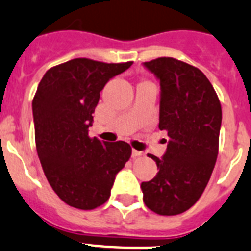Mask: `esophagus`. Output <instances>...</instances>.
<instances>
[{
	"mask_svg": "<svg viewBox=\"0 0 251 251\" xmlns=\"http://www.w3.org/2000/svg\"><path fill=\"white\" fill-rule=\"evenodd\" d=\"M144 155V152L143 151H139V150H132V156L134 158H138V156H143Z\"/></svg>",
	"mask_w": 251,
	"mask_h": 251,
	"instance_id": "obj_1",
	"label": "esophagus"
}]
</instances>
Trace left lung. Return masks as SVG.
Instances as JSON below:
<instances>
[{
    "instance_id": "1",
    "label": "left lung",
    "mask_w": 251,
    "mask_h": 251,
    "mask_svg": "<svg viewBox=\"0 0 251 251\" xmlns=\"http://www.w3.org/2000/svg\"><path fill=\"white\" fill-rule=\"evenodd\" d=\"M144 65L160 80L159 128L168 132L163 159L152 154L159 168L141 183L143 200L152 212L174 216L189 210L210 180L219 154L221 103L201 71L174 58H156Z\"/></svg>"
}]
</instances>
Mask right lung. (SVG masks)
Wrapping results in <instances>:
<instances>
[{
  "label": "right lung",
  "instance_id": "1",
  "mask_svg": "<svg viewBox=\"0 0 251 251\" xmlns=\"http://www.w3.org/2000/svg\"><path fill=\"white\" fill-rule=\"evenodd\" d=\"M131 64L75 58L50 68L36 89L32 113L41 167L58 197L74 208L93 210L107 201L131 156L125 141L88 136L100 92Z\"/></svg>",
  "mask_w": 251,
  "mask_h": 251
}]
</instances>
